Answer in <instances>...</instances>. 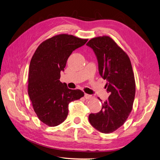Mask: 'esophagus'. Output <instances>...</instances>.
<instances>
[{
  "mask_svg": "<svg viewBox=\"0 0 160 160\" xmlns=\"http://www.w3.org/2000/svg\"><path fill=\"white\" fill-rule=\"evenodd\" d=\"M84 97H85L86 99H91L92 98V96L91 95H88V94H85Z\"/></svg>",
  "mask_w": 160,
  "mask_h": 160,
  "instance_id": "esophagus-1",
  "label": "esophagus"
}]
</instances>
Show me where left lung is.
Masks as SVG:
<instances>
[{
    "instance_id": "left-lung-1",
    "label": "left lung",
    "mask_w": 160,
    "mask_h": 160,
    "mask_svg": "<svg viewBox=\"0 0 160 160\" xmlns=\"http://www.w3.org/2000/svg\"><path fill=\"white\" fill-rule=\"evenodd\" d=\"M87 45L95 52L99 74L107 80L105 87L110 94L101 111L90 114L88 120L99 132L111 133L124 124L132 111L135 96L132 65L128 55L109 36L93 38Z\"/></svg>"
}]
</instances>
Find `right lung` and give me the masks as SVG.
I'll list each match as a JSON object with an SVG mask.
<instances>
[{
    "mask_svg": "<svg viewBox=\"0 0 160 160\" xmlns=\"http://www.w3.org/2000/svg\"><path fill=\"white\" fill-rule=\"evenodd\" d=\"M88 39L59 34L41 43L32 56L28 77V95L39 120L49 126L61 124L68 115V105L84 94L69 89L59 79L67 60Z\"/></svg>",
    "mask_w": 160,
    "mask_h": 160,
    "instance_id": "obj_1",
    "label": "right lung"
}]
</instances>
